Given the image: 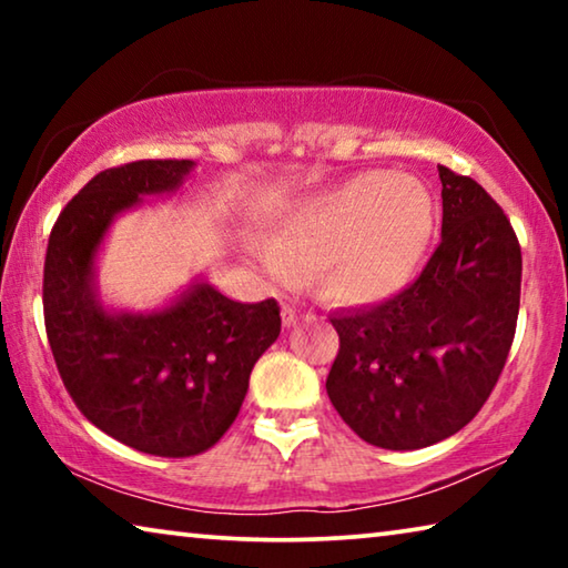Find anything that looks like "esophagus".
Here are the masks:
<instances>
[{
  "mask_svg": "<svg viewBox=\"0 0 568 568\" xmlns=\"http://www.w3.org/2000/svg\"><path fill=\"white\" fill-rule=\"evenodd\" d=\"M301 318H313L311 311H297L295 305H285L283 307V325L285 328H293V325H297V321Z\"/></svg>",
  "mask_w": 568,
  "mask_h": 568,
  "instance_id": "obj_1",
  "label": "esophagus"
}]
</instances>
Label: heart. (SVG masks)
Masks as SVG:
<instances>
[{
	"label": "heart",
	"mask_w": 568,
	"mask_h": 568,
	"mask_svg": "<svg viewBox=\"0 0 568 568\" xmlns=\"http://www.w3.org/2000/svg\"><path fill=\"white\" fill-rule=\"evenodd\" d=\"M434 230L436 203L420 180L363 172L287 215L267 237L265 267L277 281L321 267L333 301L378 303L416 277Z\"/></svg>",
	"instance_id": "obj_1"
}]
</instances>
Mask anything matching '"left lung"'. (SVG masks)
Masks as SVG:
<instances>
[{
  "instance_id": "8db88e82",
  "label": "left lung",
  "mask_w": 568,
  "mask_h": 568,
  "mask_svg": "<svg viewBox=\"0 0 568 568\" xmlns=\"http://www.w3.org/2000/svg\"><path fill=\"white\" fill-rule=\"evenodd\" d=\"M444 225L420 275L398 295L333 313L341 348L328 398L365 444L434 446L474 420L511 351L521 245L476 180L438 165Z\"/></svg>"
}]
</instances>
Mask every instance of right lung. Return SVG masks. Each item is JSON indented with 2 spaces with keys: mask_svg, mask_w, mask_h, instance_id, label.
Masks as SVG:
<instances>
[{
  "mask_svg": "<svg viewBox=\"0 0 568 568\" xmlns=\"http://www.w3.org/2000/svg\"><path fill=\"white\" fill-rule=\"evenodd\" d=\"M195 162L138 160L94 175L57 217L44 257V328L84 418L150 456L213 448L243 406L257 358L281 335V305L230 301L195 283L152 313H108L94 253L114 215L175 192Z\"/></svg>",
  "mask_w": 568,
  "mask_h": 568,
  "instance_id": "obj_1",
  "label": "right lung"
}]
</instances>
